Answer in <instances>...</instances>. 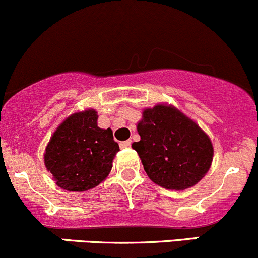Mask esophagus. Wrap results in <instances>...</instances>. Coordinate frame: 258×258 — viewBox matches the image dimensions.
Returning a JSON list of instances; mask_svg holds the SVG:
<instances>
[{
    "label": "esophagus",
    "mask_w": 258,
    "mask_h": 258,
    "mask_svg": "<svg viewBox=\"0 0 258 258\" xmlns=\"http://www.w3.org/2000/svg\"><path fill=\"white\" fill-rule=\"evenodd\" d=\"M120 148L121 149H125V148H129L130 145H132V140H125V142H121L120 144Z\"/></svg>",
    "instance_id": "esophagus-1"
}]
</instances>
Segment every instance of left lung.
<instances>
[{
  "mask_svg": "<svg viewBox=\"0 0 258 258\" xmlns=\"http://www.w3.org/2000/svg\"><path fill=\"white\" fill-rule=\"evenodd\" d=\"M139 155L149 179L168 190L192 187L211 168L214 147L196 121L171 104L143 109L137 124Z\"/></svg>",
  "mask_w": 258,
  "mask_h": 258,
  "instance_id": "obj_1",
  "label": "left lung"
}]
</instances>
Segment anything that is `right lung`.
<instances>
[{
    "instance_id": "1",
    "label": "right lung",
    "mask_w": 258,
    "mask_h": 258,
    "mask_svg": "<svg viewBox=\"0 0 258 258\" xmlns=\"http://www.w3.org/2000/svg\"><path fill=\"white\" fill-rule=\"evenodd\" d=\"M118 151L111 129L99 128L97 110L89 108L57 126L44 150V165L57 186L82 192L107 179Z\"/></svg>"
}]
</instances>
